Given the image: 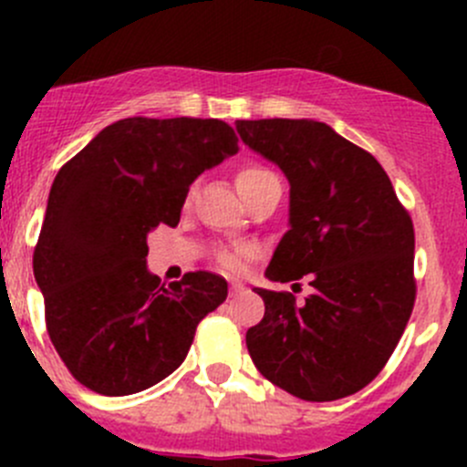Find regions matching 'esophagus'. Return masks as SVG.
I'll use <instances>...</instances> for the list:
<instances>
[{
    "mask_svg": "<svg viewBox=\"0 0 467 467\" xmlns=\"http://www.w3.org/2000/svg\"><path fill=\"white\" fill-rule=\"evenodd\" d=\"M246 286L244 285H239V282H234L233 286H230V298H234V296H242V294H246Z\"/></svg>",
    "mask_w": 467,
    "mask_h": 467,
    "instance_id": "esophagus-1",
    "label": "esophagus"
}]
</instances>
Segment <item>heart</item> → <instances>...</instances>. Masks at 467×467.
<instances>
[{
	"instance_id": "heart-1",
	"label": "heart",
	"mask_w": 467,
	"mask_h": 467,
	"mask_svg": "<svg viewBox=\"0 0 467 467\" xmlns=\"http://www.w3.org/2000/svg\"><path fill=\"white\" fill-rule=\"evenodd\" d=\"M271 178H277L271 169L262 167V164H246V167L237 173V187L239 192H242L244 199H246L251 192H255L257 187L264 185L266 181H271ZM255 253L257 251L253 246H225L216 251V264H219L223 271L239 273L244 271V266H246V262L251 260V257H255Z\"/></svg>"
}]
</instances>
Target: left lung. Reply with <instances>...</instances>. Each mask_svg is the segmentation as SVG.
Here are the masks:
<instances>
[{
    "label": "left lung",
    "mask_w": 467,
    "mask_h": 467,
    "mask_svg": "<svg viewBox=\"0 0 467 467\" xmlns=\"http://www.w3.org/2000/svg\"><path fill=\"white\" fill-rule=\"evenodd\" d=\"M234 126L291 185V228L266 277H307L314 289L305 303L289 291H255L264 318L246 332L253 364L307 402L357 393L384 368L413 312L411 216L378 160L323 121L239 119Z\"/></svg>",
    "instance_id": "8db88e82"
}]
</instances>
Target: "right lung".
Listing matches in <instances>:
<instances>
[{
    "label": "right lung",
    "mask_w": 467,
    "mask_h": 467,
    "mask_svg": "<svg viewBox=\"0 0 467 467\" xmlns=\"http://www.w3.org/2000/svg\"><path fill=\"white\" fill-rule=\"evenodd\" d=\"M237 142L221 119L129 117L60 167L33 275L56 352L94 393H140L171 375L228 296L210 271L162 285L146 268V234L176 228L192 182L237 153Z\"/></svg>",
    "instance_id": "right-lung-1"
}]
</instances>
